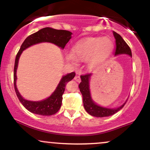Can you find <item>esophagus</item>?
Wrapping results in <instances>:
<instances>
[{
	"mask_svg": "<svg viewBox=\"0 0 150 150\" xmlns=\"http://www.w3.org/2000/svg\"><path fill=\"white\" fill-rule=\"evenodd\" d=\"M74 79H75V80L76 81H77V82H80V81H81L80 77L78 76V75H76V76L74 77Z\"/></svg>",
	"mask_w": 150,
	"mask_h": 150,
	"instance_id": "1",
	"label": "esophagus"
}]
</instances>
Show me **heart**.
Here are the masks:
<instances>
[{
  "mask_svg": "<svg viewBox=\"0 0 150 150\" xmlns=\"http://www.w3.org/2000/svg\"><path fill=\"white\" fill-rule=\"evenodd\" d=\"M113 48L112 41L109 38H89L78 43L73 48V52L66 54V59L72 64L76 65L78 60H89L91 67L107 57Z\"/></svg>",
  "mask_w": 150,
  "mask_h": 150,
  "instance_id": "obj_1",
  "label": "heart"
}]
</instances>
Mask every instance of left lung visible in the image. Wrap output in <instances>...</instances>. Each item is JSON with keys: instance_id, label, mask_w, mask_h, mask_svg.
<instances>
[{"instance_id": "1", "label": "left lung", "mask_w": 150, "mask_h": 150, "mask_svg": "<svg viewBox=\"0 0 150 150\" xmlns=\"http://www.w3.org/2000/svg\"><path fill=\"white\" fill-rule=\"evenodd\" d=\"M113 33L115 39V45H116L115 55L120 54H129L130 57H132V51H131L129 46L127 44V43L124 41L122 37L115 32H113ZM91 75L92 73H88L80 76L81 81L80 84H79V88L81 95H82L83 104H84L85 110L88 114L98 117H107L115 114V113L120 111L124 107L126 102L120 107L115 108V109H109V108L102 107L95 103L93 100H92L91 96L90 89H89V81H90Z\"/></svg>"}]
</instances>
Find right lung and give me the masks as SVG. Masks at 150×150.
<instances>
[{
    "instance_id": "right-lung-1",
    "label": "right lung",
    "mask_w": 150,
    "mask_h": 150,
    "mask_svg": "<svg viewBox=\"0 0 150 150\" xmlns=\"http://www.w3.org/2000/svg\"><path fill=\"white\" fill-rule=\"evenodd\" d=\"M72 33L68 30H55L51 28H44L43 29L28 36L25 39L23 43L21 46L20 50L17 53L15 59L14 69V85L15 92L19 101L23 105V107L31 113L41 115H54L59 110L62 106V95L65 91L66 85L69 81L72 80L75 76V73L72 72L62 77L61 81L59 83L55 91L52 93L50 97L41 101H30L24 99L21 96L16 88V70L18 67V59L21 53L26 48H29L31 45L37 44L41 42H50L64 48L66 43L71 39Z\"/></svg>"
}]
</instances>
